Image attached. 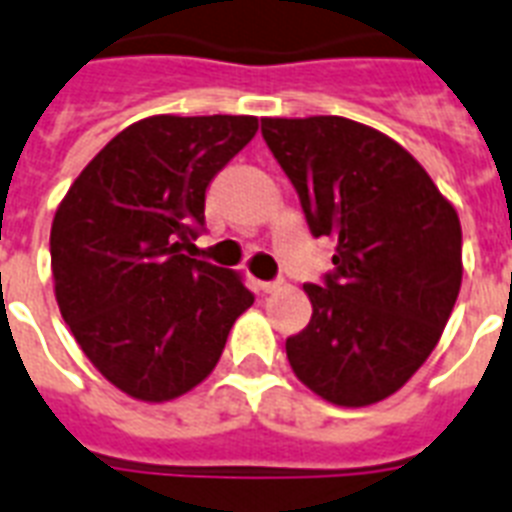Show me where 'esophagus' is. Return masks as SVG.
<instances>
[{"label": "esophagus", "mask_w": 512, "mask_h": 512, "mask_svg": "<svg viewBox=\"0 0 512 512\" xmlns=\"http://www.w3.org/2000/svg\"><path fill=\"white\" fill-rule=\"evenodd\" d=\"M257 287H260V292H276V289H281V281H257Z\"/></svg>", "instance_id": "34e87169"}]
</instances>
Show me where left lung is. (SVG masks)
Returning <instances> with one entry per match:
<instances>
[{
	"label": "left lung",
	"mask_w": 512,
	"mask_h": 512,
	"mask_svg": "<svg viewBox=\"0 0 512 512\" xmlns=\"http://www.w3.org/2000/svg\"><path fill=\"white\" fill-rule=\"evenodd\" d=\"M335 273L305 284L313 316L287 340L297 380L337 406L404 388L441 340L462 284L457 209L393 138L345 116L263 119Z\"/></svg>",
	"instance_id": "left-lung-1"
}]
</instances>
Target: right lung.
<instances>
[{
  "label": "right lung",
  "mask_w": 512,
  "mask_h": 512,
  "mask_svg": "<svg viewBox=\"0 0 512 512\" xmlns=\"http://www.w3.org/2000/svg\"><path fill=\"white\" fill-rule=\"evenodd\" d=\"M255 116H148L76 177L50 231L60 316L127 396L162 404L220 361L255 303L241 273L193 260L209 180L255 138Z\"/></svg>",
  "instance_id": "1"
}]
</instances>
